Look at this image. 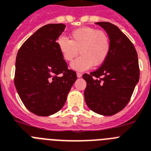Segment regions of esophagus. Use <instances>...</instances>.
I'll return each mask as SVG.
<instances>
[{
  "mask_svg": "<svg viewBox=\"0 0 151 151\" xmlns=\"http://www.w3.org/2000/svg\"><path fill=\"white\" fill-rule=\"evenodd\" d=\"M76 76H77V77H78V78H81L82 76H83V74H82V73H80V72H77Z\"/></svg>",
  "mask_w": 151,
  "mask_h": 151,
  "instance_id": "obj_1",
  "label": "esophagus"
}]
</instances>
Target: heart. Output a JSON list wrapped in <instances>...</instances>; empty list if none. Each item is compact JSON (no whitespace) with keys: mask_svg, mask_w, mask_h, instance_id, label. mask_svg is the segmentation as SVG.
Wrapping results in <instances>:
<instances>
[{"mask_svg":"<svg viewBox=\"0 0 151 151\" xmlns=\"http://www.w3.org/2000/svg\"><path fill=\"white\" fill-rule=\"evenodd\" d=\"M71 40L65 37L57 40V45L62 58L71 61L79 54L80 56L72 61L70 67L83 72L93 65H101L107 60L111 50V40L108 33L92 27H83L72 31Z\"/></svg>","mask_w":151,"mask_h":151,"instance_id":"obj_1","label":"heart"}]
</instances>
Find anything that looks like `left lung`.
<instances>
[{"label":"left lung","mask_w":151,"mask_h":151,"mask_svg":"<svg viewBox=\"0 0 151 151\" xmlns=\"http://www.w3.org/2000/svg\"><path fill=\"white\" fill-rule=\"evenodd\" d=\"M95 24L109 36L111 50L98 69L83 76L86 82L84 97L93 111L111 116L127 105L138 83V56L132 42L114 24L108 22Z\"/></svg>","instance_id":"obj_1"}]
</instances>
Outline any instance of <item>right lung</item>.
<instances>
[{
    "instance_id": "1",
    "label": "right lung",
    "mask_w": 151,
    "mask_h": 151,
    "mask_svg": "<svg viewBox=\"0 0 151 151\" xmlns=\"http://www.w3.org/2000/svg\"><path fill=\"white\" fill-rule=\"evenodd\" d=\"M65 28L61 23L40 28L17 54L14 86L26 108L39 116L60 111L77 79L57 45Z\"/></svg>"
}]
</instances>
